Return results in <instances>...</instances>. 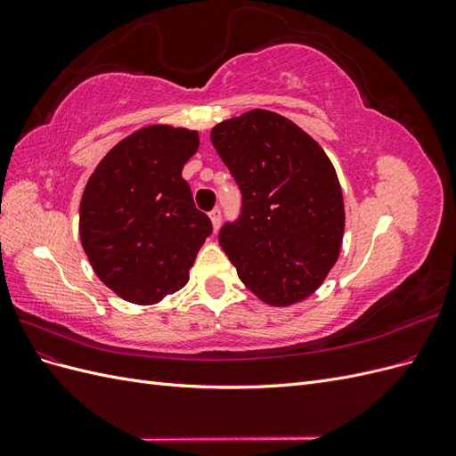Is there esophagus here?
<instances>
[{"label":"esophagus","mask_w":456,"mask_h":456,"mask_svg":"<svg viewBox=\"0 0 456 456\" xmlns=\"http://www.w3.org/2000/svg\"><path fill=\"white\" fill-rule=\"evenodd\" d=\"M209 216H211L213 228H215V230H218V228H220V220H223V213H220L218 207H216V209H213V211L209 213Z\"/></svg>","instance_id":"obj_1"}]
</instances>
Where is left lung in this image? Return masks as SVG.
<instances>
[{
  "instance_id": "obj_1",
  "label": "left lung",
  "mask_w": 456,
  "mask_h": 456,
  "mask_svg": "<svg viewBox=\"0 0 456 456\" xmlns=\"http://www.w3.org/2000/svg\"><path fill=\"white\" fill-rule=\"evenodd\" d=\"M211 142L241 190V213L220 228V247L266 305L305 300L342 245L344 201L333 163L297 123L268 110L218 123Z\"/></svg>"
}]
</instances>
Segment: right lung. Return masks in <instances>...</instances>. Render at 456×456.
<instances>
[{
    "mask_svg": "<svg viewBox=\"0 0 456 456\" xmlns=\"http://www.w3.org/2000/svg\"><path fill=\"white\" fill-rule=\"evenodd\" d=\"M196 131L150 126L118 142L96 165L79 205V238L99 280L134 305H154L190 280L211 236L183 178Z\"/></svg>",
    "mask_w": 456,
    "mask_h": 456,
    "instance_id": "obj_1",
    "label": "right lung"
}]
</instances>
